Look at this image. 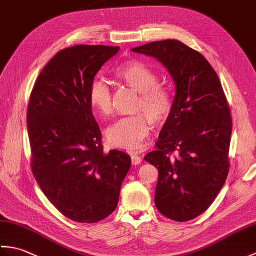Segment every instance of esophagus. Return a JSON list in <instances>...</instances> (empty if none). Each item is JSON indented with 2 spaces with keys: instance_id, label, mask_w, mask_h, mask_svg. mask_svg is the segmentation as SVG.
Wrapping results in <instances>:
<instances>
[{
  "instance_id": "esophagus-1",
  "label": "esophagus",
  "mask_w": 256,
  "mask_h": 256,
  "mask_svg": "<svg viewBox=\"0 0 256 256\" xmlns=\"http://www.w3.org/2000/svg\"><path fill=\"white\" fill-rule=\"evenodd\" d=\"M131 160H132V164L133 165H138L142 162V157L138 154H132L131 155Z\"/></svg>"
}]
</instances>
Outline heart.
I'll return each instance as SVG.
<instances>
[{"label":"heart","mask_w":256,"mask_h":256,"mask_svg":"<svg viewBox=\"0 0 256 256\" xmlns=\"http://www.w3.org/2000/svg\"><path fill=\"white\" fill-rule=\"evenodd\" d=\"M113 76L120 84L138 92L134 110L145 113L118 118L106 128V140L116 148L136 152L150 131V118L160 123L168 116L172 110V96L164 86L157 84L158 77L154 70L135 59L114 68ZM88 100L91 108L100 116H106L111 113V90L104 80L96 78L92 81Z\"/></svg>","instance_id":"1"}]
</instances>
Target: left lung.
I'll return each instance as SVG.
<instances>
[{
	"label": "left lung",
	"instance_id": "8db88e82",
	"mask_svg": "<svg viewBox=\"0 0 256 256\" xmlns=\"http://www.w3.org/2000/svg\"><path fill=\"white\" fill-rule=\"evenodd\" d=\"M132 52L162 62L176 89L156 150L144 157L158 170L155 206L172 220L194 219L214 202L229 172L232 120L224 89L208 60L182 42H153Z\"/></svg>",
	"mask_w": 256,
	"mask_h": 256
}]
</instances>
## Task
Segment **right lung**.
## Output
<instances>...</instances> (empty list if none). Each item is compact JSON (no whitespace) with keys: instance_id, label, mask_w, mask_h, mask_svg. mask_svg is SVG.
I'll return each mask as SVG.
<instances>
[{"instance_id":"obj_1","label":"right lung","mask_w":256,"mask_h":256,"mask_svg":"<svg viewBox=\"0 0 256 256\" xmlns=\"http://www.w3.org/2000/svg\"><path fill=\"white\" fill-rule=\"evenodd\" d=\"M118 50L77 45L57 52L38 76L27 108L36 182L64 216L80 224H94L116 210L131 167L124 152H103L88 100L94 76Z\"/></svg>"}]
</instances>
